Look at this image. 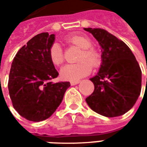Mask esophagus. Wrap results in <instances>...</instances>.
I'll return each mask as SVG.
<instances>
[{
    "label": "esophagus",
    "mask_w": 147,
    "mask_h": 147,
    "mask_svg": "<svg viewBox=\"0 0 147 147\" xmlns=\"http://www.w3.org/2000/svg\"><path fill=\"white\" fill-rule=\"evenodd\" d=\"M70 83L71 86H75V85H76L78 83H80V81H71Z\"/></svg>",
    "instance_id": "1"
}]
</instances>
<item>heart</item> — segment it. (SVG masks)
<instances>
[{
  "label": "heart",
  "instance_id": "obj_1",
  "mask_svg": "<svg viewBox=\"0 0 147 147\" xmlns=\"http://www.w3.org/2000/svg\"><path fill=\"white\" fill-rule=\"evenodd\" d=\"M67 44L75 45L81 49L78 61L79 63L67 64L62 67L61 76L63 80L76 81L88 76L92 67H98L102 64V56L97 49L92 47V41L86 36L72 34L65 38ZM49 57L52 64L60 66L64 63V53L61 45L53 43L49 49Z\"/></svg>",
  "mask_w": 147,
  "mask_h": 147
}]
</instances>
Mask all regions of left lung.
I'll return each instance as SVG.
<instances>
[{
    "mask_svg": "<svg viewBox=\"0 0 147 147\" xmlns=\"http://www.w3.org/2000/svg\"><path fill=\"white\" fill-rule=\"evenodd\" d=\"M102 49L98 73L90 79L94 92L86 98L90 108L107 117H119L132 108L141 92L142 71L129 47L102 28H84Z\"/></svg>",
    "mask_w": 147,
    "mask_h": 147,
    "instance_id": "left-lung-1",
    "label": "left lung"
}]
</instances>
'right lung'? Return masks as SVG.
<instances>
[{"instance_id":"1","label":"right lung","mask_w":147,"mask_h":147,"mask_svg":"<svg viewBox=\"0 0 147 147\" xmlns=\"http://www.w3.org/2000/svg\"><path fill=\"white\" fill-rule=\"evenodd\" d=\"M54 34L41 33L17 52L11 64L8 91L18 113L34 122L51 117L63 100L69 82L52 83L59 73L49 57Z\"/></svg>"}]
</instances>
